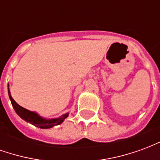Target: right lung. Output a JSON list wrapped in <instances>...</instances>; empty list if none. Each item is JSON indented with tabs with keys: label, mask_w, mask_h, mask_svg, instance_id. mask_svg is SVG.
I'll use <instances>...</instances> for the list:
<instances>
[{
	"label": "right lung",
	"mask_w": 160,
	"mask_h": 160,
	"mask_svg": "<svg viewBox=\"0 0 160 160\" xmlns=\"http://www.w3.org/2000/svg\"><path fill=\"white\" fill-rule=\"evenodd\" d=\"M8 95L9 98L11 100L12 105L15 112L18 114L19 117L22 118L23 120H25L27 122H30L31 124H32L34 126H36L40 128H50L59 125L63 121L65 120V118L68 117V113L62 115V117H60L58 118H53V119H45L42 118V117H40L39 115L34 112V111H31L26 110L25 108L21 107L20 105L16 103L15 101L13 100V98L11 96L10 91L8 88Z\"/></svg>",
	"instance_id": "1"
}]
</instances>
